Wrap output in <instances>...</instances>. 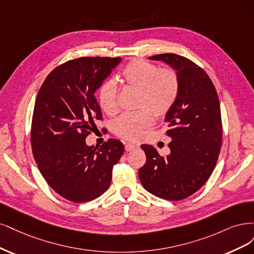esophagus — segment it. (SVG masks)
I'll list each match as a JSON object with an SVG mask.
<instances>
[{"mask_svg":"<svg viewBox=\"0 0 254 254\" xmlns=\"http://www.w3.org/2000/svg\"><path fill=\"white\" fill-rule=\"evenodd\" d=\"M138 148H139V145L136 144V143L129 142V143H127V144H126V151H127V152H130V151L136 150V149H138Z\"/></svg>","mask_w":254,"mask_h":254,"instance_id":"1","label":"esophagus"}]
</instances>
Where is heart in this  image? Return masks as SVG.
<instances>
[{
	"label": "heart",
	"mask_w": 254,
	"mask_h": 254,
	"mask_svg": "<svg viewBox=\"0 0 254 254\" xmlns=\"http://www.w3.org/2000/svg\"><path fill=\"white\" fill-rule=\"evenodd\" d=\"M124 82L138 91L136 112L125 113L115 120L114 132L118 136L136 140L154 122V115L163 117L175 104L179 94V79L175 70L158 68L142 59H135L126 65L120 73ZM98 101L108 115H115L117 106V85L106 81L98 93Z\"/></svg>",
	"instance_id": "obj_1"
}]
</instances>
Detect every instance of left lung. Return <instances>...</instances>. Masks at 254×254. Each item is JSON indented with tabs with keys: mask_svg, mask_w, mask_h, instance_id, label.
<instances>
[{
	"mask_svg": "<svg viewBox=\"0 0 254 254\" xmlns=\"http://www.w3.org/2000/svg\"><path fill=\"white\" fill-rule=\"evenodd\" d=\"M174 69L179 94L165 116L170 154L160 156L142 144L146 161L138 176L144 189L167 200H181L198 191L213 172L222 145L223 128L216 89L202 68L175 54L152 56Z\"/></svg>",
	"mask_w": 254,
	"mask_h": 254,
	"instance_id": "left-lung-1",
	"label": "left lung"
}]
</instances>
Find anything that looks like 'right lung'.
I'll return each instance as SVG.
<instances>
[{
  "label": "right lung",
  "instance_id": "right-lung-1",
  "mask_svg": "<svg viewBox=\"0 0 254 254\" xmlns=\"http://www.w3.org/2000/svg\"><path fill=\"white\" fill-rule=\"evenodd\" d=\"M121 58L85 57L48 75L38 93L31 125L32 154L52 189L73 202L99 197L109 189L113 167L125 146L109 139L99 149L85 138L101 119L95 93Z\"/></svg>",
  "mask_w": 254,
  "mask_h": 254
}]
</instances>
